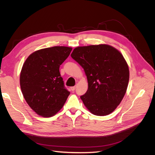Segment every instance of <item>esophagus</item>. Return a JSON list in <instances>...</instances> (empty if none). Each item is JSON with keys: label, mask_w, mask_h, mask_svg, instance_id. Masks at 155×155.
Returning <instances> with one entry per match:
<instances>
[{"label": "esophagus", "mask_w": 155, "mask_h": 155, "mask_svg": "<svg viewBox=\"0 0 155 155\" xmlns=\"http://www.w3.org/2000/svg\"><path fill=\"white\" fill-rule=\"evenodd\" d=\"M70 89H71V91H74L75 89H76V87H70Z\"/></svg>", "instance_id": "esophagus-1"}]
</instances>
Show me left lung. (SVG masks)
I'll use <instances>...</instances> for the list:
<instances>
[{
    "mask_svg": "<svg viewBox=\"0 0 155 155\" xmlns=\"http://www.w3.org/2000/svg\"><path fill=\"white\" fill-rule=\"evenodd\" d=\"M71 57L85 70L88 90L80 97L92 114L106 116L113 112L125 94L129 79L123 55L108 45L78 46Z\"/></svg>",
    "mask_w": 155,
    "mask_h": 155,
    "instance_id": "obj_1",
    "label": "left lung"
}]
</instances>
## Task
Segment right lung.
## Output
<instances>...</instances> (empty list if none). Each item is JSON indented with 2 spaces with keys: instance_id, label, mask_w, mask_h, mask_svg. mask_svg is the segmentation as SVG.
<instances>
[{
  "instance_id": "add662e5",
  "label": "right lung",
  "mask_w": 155,
  "mask_h": 155,
  "mask_svg": "<svg viewBox=\"0 0 155 155\" xmlns=\"http://www.w3.org/2000/svg\"><path fill=\"white\" fill-rule=\"evenodd\" d=\"M72 48L54 46L30 54L20 75L21 91L26 101L37 114L55 115L63 107L70 92L64 87L59 67Z\"/></svg>"
}]
</instances>
